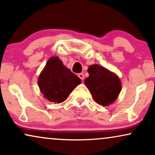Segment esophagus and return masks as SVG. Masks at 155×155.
I'll return each mask as SVG.
<instances>
[{
    "label": "esophagus",
    "mask_w": 155,
    "mask_h": 155,
    "mask_svg": "<svg viewBox=\"0 0 155 155\" xmlns=\"http://www.w3.org/2000/svg\"><path fill=\"white\" fill-rule=\"evenodd\" d=\"M78 77H79L82 80H83L84 78H85V76H84V74H82V73H79V74H78Z\"/></svg>",
    "instance_id": "1"
}]
</instances>
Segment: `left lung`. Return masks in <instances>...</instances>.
Returning <instances> with one entry per match:
<instances>
[{
    "label": "left lung",
    "instance_id": "1",
    "mask_svg": "<svg viewBox=\"0 0 155 155\" xmlns=\"http://www.w3.org/2000/svg\"><path fill=\"white\" fill-rule=\"evenodd\" d=\"M87 72L89 77L85 78V84L95 101L103 106L114 102L121 91L119 77L97 64L90 65Z\"/></svg>",
    "mask_w": 155,
    "mask_h": 155
}]
</instances>
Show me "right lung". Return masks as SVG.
Instances as JSON below:
<instances>
[{
    "label": "right lung",
    "mask_w": 155,
    "mask_h": 155,
    "mask_svg": "<svg viewBox=\"0 0 155 155\" xmlns=\"http://www.w3.org/2000/svg\"><path fill=\"white\" fill-rule=\"evenodd\" d=\"M41 92L48 100L61 103L81 83V80L63 65L58 57H51L38 80Z\"/></svg>",
    "instance_id": "right-lung-1"
}]
</instances>
